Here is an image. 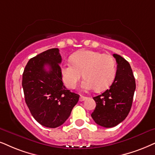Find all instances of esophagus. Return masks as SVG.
<instances>
[{"mask_svg": "<svg viewBox=\"0 0 155 155\" xmlns=\"http://www.w3.org/2000/svg\"><path fill=\"white\" fill-rule=\"evenodd\" d=\"M87 97H84V96H80V98H79V101H83L85 100V99H87Z\"/></svg>", "mask_w": 155, "mask_h": 155, "instance_id": "esophagus-1", "label": "esophagus"}]
</instances>
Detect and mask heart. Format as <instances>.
I'll return each instance as SVG.
<instances>
[{
	"label": "heart",
	"mask_w": 155,
	"mask_h": 155,
	"mask_svg": "<svg viewBox=\"0 0 155 155\" xmlns=\"http://www.w3.org/2000/svg\"><path fill=\"white\" fill-rule=\"evenodd\" d=\"M72 63L66 62L61 67V74L66 86L76 87L82 73L85 79L81 84L84 90L95 88L102 91L109 87L116 75V61L109 54L91 50H81L71 56Z\"/></svg>",
	"instance_id": "obj_1"
}]
</instances>
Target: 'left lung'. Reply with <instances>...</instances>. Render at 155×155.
Instances as JSON below:
<instances>
[{
	"label": "left lung",
	"mask_w": 155,
	"mask_h": 155,
	"mask_svg": "<svg viewBox=\"0 0 155 155\" xmlns=\"http://www.w3.org/2000/svg\"><path fill=\"white\" fill-rule=\"evenodd\" d=\"M116 76L109 89L94 97L96 108L91 117L97 124L110 128L123 121L132 107L136 84L130 64L118 54Z\"/></svg>",
	"instance_id": "obj_1"
}]
</instances>
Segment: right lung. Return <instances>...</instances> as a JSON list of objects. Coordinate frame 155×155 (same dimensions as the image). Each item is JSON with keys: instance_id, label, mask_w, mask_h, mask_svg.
Here are the masks:
<instances>
[{"instance_id": "add662e5", "label": "right lung", "mask_w": 155, "mask_h": 155, "mask_svg": "<svg viewBox=\"0 0 155 155\" xmlns=\"http://www.w3.org/2000/svg\"><path fill=\"white\" fill-rule=\"evenodd\" d=\"M61 60L59 49L51 48L31 58L23 74L25 103L39 124L49 128L63 124L79 99L64 85Z\"/></svg>"}]
</instances>
